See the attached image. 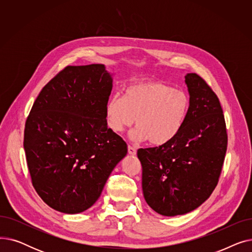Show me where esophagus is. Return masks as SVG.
Masks as SVG:
<instances>
[{"label": "esophagus", "instance_id": "obj_1", "mask_svg": "<svg viewBox=\"0 0 252 252\" xmlns=\"http://www.w3.org/2000/svg\"><path fill=\"white\" fill-rule=\"evenodd\" d=\"M127 151H128V153H129L130 155H135V154L137 153V149H136V148H134L133 146H130V145H128Z\"/></svg>", "mask_w": 252, "mask_h": 252}]
</instances>
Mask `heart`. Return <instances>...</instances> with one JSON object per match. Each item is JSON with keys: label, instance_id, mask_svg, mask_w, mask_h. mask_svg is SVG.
Here are the masks:
<instances>
[{"label": "heart", "instance_id": "1", "mask_svg": "<svg viewBox=\"0 0 252 252\" xmlns=\"http://www.w3.org/2000/svg\"><path fill=\"white\" fill-rule=\"evenodd\" d=\"M186 92L161 82H140L128 86L124 96L111 97L105 106L107 126L122 133L135 124L130 137L149 140L154 146L173 141L182 130L190 112Z\"/></svg>", "mask_w": 252, "mask_h": 252}]
</instances>
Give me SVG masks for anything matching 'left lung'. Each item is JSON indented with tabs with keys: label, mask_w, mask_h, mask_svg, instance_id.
Masks as SVG:
<instances>
[{
	"label": "left lung",
	"mask_w": 252,
	"mask_h": 252,
	"mask_svg": "<svg viewBox=\"0 0 252 252\" xmlns=\"http://www.w3.org/2000/svg\"><path fill=\"white\" fill-rule=\"evenodd\" d=\"M190 112L180 134L158 147L140 148L144 198L157 214L174 217L200 206L221 173L228 135L220 100L197 73L185 76Z\"/></svg>",
	"instance_id": "1"
}]
</instances>
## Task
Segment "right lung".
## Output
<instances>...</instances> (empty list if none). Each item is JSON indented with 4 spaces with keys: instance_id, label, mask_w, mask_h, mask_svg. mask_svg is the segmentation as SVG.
<instances>
[{
    "instance_id": "add662e5",
    "label": "right lung",
    "mask_w": 252,
    "mask_h": 252,
    "mask_svg": "<svg viewBox=\"0 0 252 252\" xmlns=\"http://www.w3.org/2000/svg\"><path fill=\"white\" fill-rule=\"evenodd\" d=\"M112 77L103 64L66 66L43 88L25 123L23 147L43 201L79 214L100 197L127 145L106 124Z\"/></svg>"
}]
</instances>
